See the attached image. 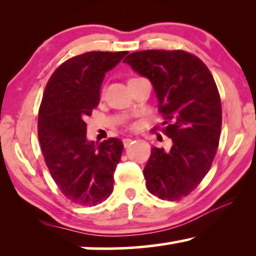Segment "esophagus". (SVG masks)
<instances>
[{
    "label": "esophagus",
    "mask_w": 256,
    "mask_h": 256,
    "mask_svg": "<svg viewBox=\"0 0 256 256\" xmlns=\"http://www.w3.org/2000/svg\"><path fill=\"white\" fill-rule=\"evenodd\" d=\"M122 142H124V146H126V148H127V146L132 144V138H124V140H122Z\"/></svg>",
    "instance_id": "obj_1"
}]
</instances>
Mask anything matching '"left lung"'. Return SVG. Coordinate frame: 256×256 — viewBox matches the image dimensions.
<instances>
[{
  "instance_id": "obj_1",
  "label": "left lung",
  "mask_w": 256,
  "mask_h": 256,
  "mask_svg": "<svg viewBox=\"0 0 256 256\" xmlns=\"http://www.w3.org/2000/svg\"><path fill=\"white\" fill-rule=\"evenodd\" d=\"M124 62L152 84L170 150L152 146L143 174L150 194L164 200L188 196L211 169L222 132V101L204 62L182 50H146Z\"/></svg>"
}]
</instances>
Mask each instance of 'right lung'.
Segmentation results:
<instances>
[{"label":"right lung","instance_id":"right-lung-1","mask_svg":"<svg viewBox=\"0 0 256 256\" xmlns=\"http://www.w3.org/2000/svg\"><path fill=\"white\" fill-rule=\"evenodd\" d=\"M86 52L70 58L45 86L38 113V138L45 163L59 190L82 206H96L113 192L114 171L124 144L110 138H86L85 118L99 104L104 74L127 54Z\"/></svg>","mask_w":256,"mask_h":256}]
</instances>
